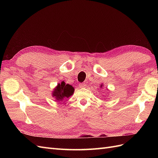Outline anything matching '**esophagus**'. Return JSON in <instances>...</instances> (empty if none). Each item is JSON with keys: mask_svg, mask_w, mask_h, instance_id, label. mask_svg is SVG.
<instances>
[{"mask_svg": "<svg viewBox=\"0 0 158 158\" xmlns=\"http://www.w3.org/2000/svg\"><path fill=\"white\" fill-rule=\"evenodd\" d=\"M85 85H86V84H85V83H80V84H79V87H80V88H85Z\"/></svg>", "mask_w": 158, "mask_h": 158, "instance_id": "obj_1", "label": "esophagus"}]
</instances>
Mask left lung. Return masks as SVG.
<instances>
[{"mask_svg":"<svg viewBox=\"0 0 158 158\" xmlns=\"http://www.w3.org/2000/svg\"><path fill=\"white\" fill-rule=\"evenodd\" d=\"M101 87H102V85H101Z\"/></svg>","mask_w":158,"mask_h":158,"instance_id":"1","label":"left lung"}]
</instances>
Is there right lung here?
<instances>
[{
  "label": "right lung",
  "instance_id": "add662e5",
  "mask_svg": "<svg viewBox=\"0 0 158 158\" xmlns=\"http://www.w3.org/2000/svg\"><path fill=\"white\" fill-rule=\"evenodd\" d=\"M74 89L69 84H66L64 82L57 85L52 93V96L55 97L56 100L59 102L63 101L64 98H68L74 93Z\"/></svg>",
  "mask_w": 158,
  "mask_h": 158
}]
</instances>
